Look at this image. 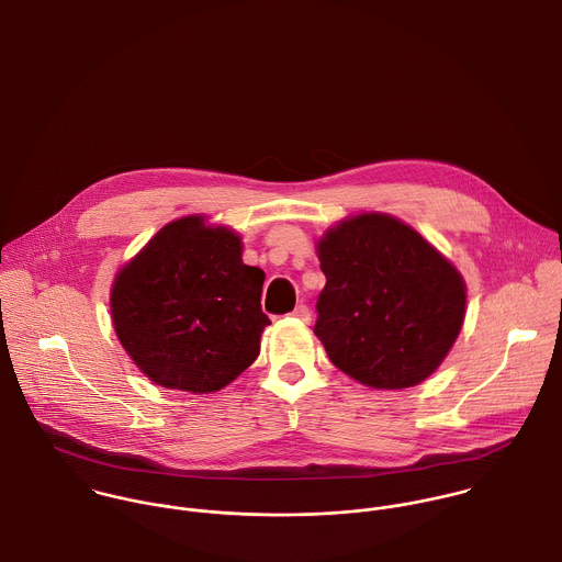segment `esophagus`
Wrapping results in <instances>:
<instances>
[{"label": "esophagus", "mask_w": 562, "mask_h": 562, "mask_svg": "<svg viewBox=\"0 0 562 562\" xmlns=\"http://www.w3.org/2000/svg\"><path fill=\"white\" fill-rule=\"evenodd\" d=\"M290 316L296 318V321H301V323H310V321H312V312H310L307 305H296Z\"/></svg>", "instance_id": "1"}]
</instances>
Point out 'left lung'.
<instances>
[{"label": "left lung", "instance_id": "8db88e82", "mask_svg": "<svg viewBox=\"0 0 562 562\" xmlns=\"http://www.w3.org/2000/svg\"><path fill=\"white\" fill-rule=\"evenodd\" d=\"M325 288L314 334L329 360L373 389L426 380L465 314L461 274L411 226L364 213L318 241Z\"/></svg>", "mask_w": 562, "mask_h": 562}]
</instances>
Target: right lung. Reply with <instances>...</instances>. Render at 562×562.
I'll return each instance as SVG.
<instances>
[{"label": "right lung", "mask_w": 562, "mask_h": 562, "mask_svg": "<svg viewBox=\"0 0 562 562\" xmlns=\"http://www.w3.org/2000/svg\"><path fill=\"white\" fill-rule=\"evenodd\" d=\"M263 270L241 261V241L202 217L167 224L116 277L114 329L156 384L220 391L259 356L270 318Z\"/></svg>", "instance_id": "right-lung-1"}]
</instances>
